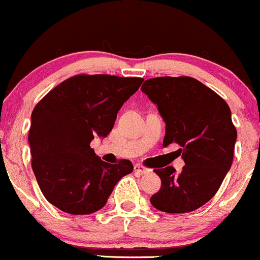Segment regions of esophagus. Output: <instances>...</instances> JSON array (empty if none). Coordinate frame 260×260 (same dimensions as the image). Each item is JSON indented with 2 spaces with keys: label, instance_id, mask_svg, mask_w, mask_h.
Here are the masks:
<instances>
[{
  "label": "esophagus",
  "instance_id": "1",
  "mask_svg": "<svg viewBox=\"0 0 260 260\" xmlns=\"http://www.w3.org/2000/svg\"><path fill=\"white\" fill-rule=\"evenodd\" d=\"M135 172L137 174H144V173L148 172V169L145 167H143L142 164H136L135 165Z\"/></svg>",
  "mask_w": 260,
  "mask_h": 260
}]
</instances>
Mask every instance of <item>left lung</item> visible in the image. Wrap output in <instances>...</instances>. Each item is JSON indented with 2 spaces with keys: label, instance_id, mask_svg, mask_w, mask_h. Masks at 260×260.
Wrapping results in <instances>:
<instances>
[{
  "label": "left lung",
  "instance_id": "obj_1",
  "mask_svg": "<svg viewBox=\"0 0 260 260\" xmlns=\"http://www.w3.org/2000/svg\"><path fill=\"white\" fill-rule=\"evenodd\" d=\"M165 122L162 145L176 143L185 165L154 169L160 190L150 198L156 210L185 213L215 196L233 161L237 129L227 102L199 80L161 76L145 80L141 88Z\"/></svg>",
  "mask_w": 260,
  "mask_h": 260
}]
</instances>
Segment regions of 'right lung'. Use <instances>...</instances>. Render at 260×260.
I'll return each instance as SVG.
<instances>
[{"label": "right lung", "mask_w": 260, "mask_h": 260, "mask_svg": "<svg viewBox=\"0 0 260 260\" xmlns=\"http://www.w3.org/2000/svg\"><path fill=\"white\" fill-rule=\"evenodd\" d=\"M141 78L86 75L69 78L49 91L32 112L28 141L32 169L45 199L70 215H88L106 205L115 185L133 164L101 160L90 147L112 131L119 108Z\"/></svg>", "instance_id": "obj_1"}]
</instances>
